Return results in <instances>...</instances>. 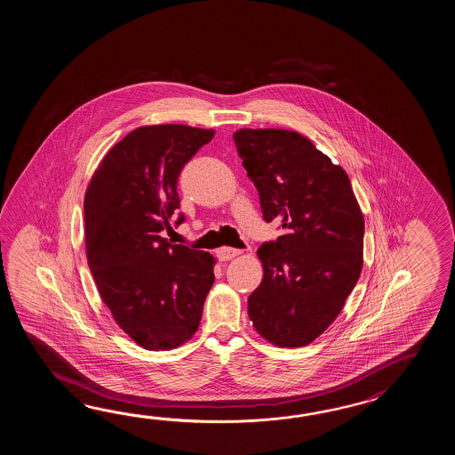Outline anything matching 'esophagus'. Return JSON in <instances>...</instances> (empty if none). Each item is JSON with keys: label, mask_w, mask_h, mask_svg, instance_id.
I'll return each instance as SVG.
<instances>
[{"label": "esophagus", "mask_w": 455, "mask_h": 455, "mask_svg": "<svg viewBox=\"0 0 455 455\" xmlns=\"http://www.w3.org/2000/svg\"><path fill=\"white\" fill-rule=\"evenodd\" d=\"M218 259L221 261L232 260L234 257H237V255H241L242 251L239 249H231V247H221V249H218Z\"/></svg>", "instance_id": "1"}]
</instances>
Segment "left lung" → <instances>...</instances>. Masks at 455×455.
Wrapping results in <instances>:
<instances>
[{"label": "left lung", "mask_w": 455, "mask_h": 455, "mask_svg": "<svg viewBox=\"0 0 455 455\" xmlns=\"http://www.w3.org/2000/svg\"><path fill=\"white\" fill-rule=\"evenodd\" d=\"M232 138L263 220H280L284 229L257 251L263 280L249 317L273 345L306 347L339 317L359 280L363 212L347 172L309 138L280 128H242Z\"/></svg>", "instance_id": "obj_1"}]
</instances>
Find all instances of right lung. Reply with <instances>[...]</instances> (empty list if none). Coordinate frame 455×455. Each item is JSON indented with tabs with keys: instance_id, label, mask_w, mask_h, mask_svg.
<instances>
[{
	"instance_id": "1",
	"label": "right lung",
	"mask_w": 455,
	"mask_h": 455,
	"mask_svg": "<svg viewBox=\"0 0 455 455\" xmlns=\"http://www.w3.org/2000/svg\"><path fill=\"white\" fill-rule=\"evenodd\" d=\"M214 130L140 126L104 156L84 195L86 257L116 325L145 349H172L198 330L213 255L169 243L177 180ZM184 216L177 220L180 224Z\"/></svg>"
}]
</instances>
